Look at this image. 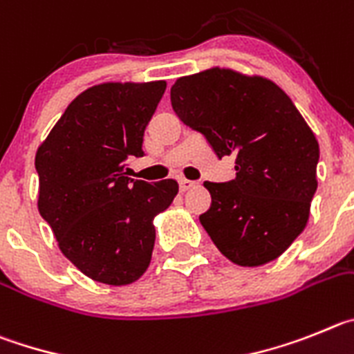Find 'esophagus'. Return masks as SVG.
Segmentation results:
<instances>
[{"mask_svg":"<svg viewBox=\"0 0 354 354\" xmlns=\"http://www.w3.org/2000/svg\"><path fill=\"white\" fill-rule=\"evenodd\" d=\"M196 181H190V180H180V190L181 192H187V190L194 189L196 187Z\"/></svg>","mask_w":354,"mask_h":354,"instance_id":"obj_1","label":"esophagus"}]
</instances>
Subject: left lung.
I'll use <instances>...</instances> for the list:
<instances>
[{
  "instance_id": "obj_1",
  "label": "left lung",
  "mask_w": 354,
  "mask_h": 354,
  "mask_svg": "<svg viewBox=\"0 0 354 354\" xmlns=\"http://www.w3.org/2000/svg\"><path fill=\"white\" fill-rule=\"evenodd\" d=\"M171 106L216 157H234V180L205 181L212 206L199 221L215 247L240 266L277 259L317 189L319 145L300 111L270 79L221 66L176 79Z\"/></svg>"
}]
</instances>
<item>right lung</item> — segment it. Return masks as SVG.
I'll return each mask as SVG.
<instances>
[{
  "label": "right lung",
  "mask_w": 354,
  "mask_h": 354,
  "mask_svg": "<svg viewBox=\"0 0 354 354\" xmlns=\"http://www.w3.org/2000/svg\"><path fill=\"white\" fill-rule=\"evenodd\" d=\"M165 81L102 82L72 100L38 146V212L63 256L107 286L132 284L148 270L153 218L178 194L174 180L125 176L142 157V136Z\"/></svg>",
  "instance_id": "add662e5"
}]
</instances>
